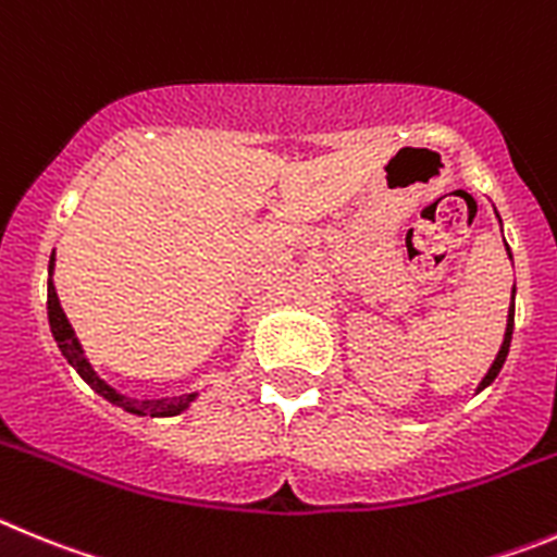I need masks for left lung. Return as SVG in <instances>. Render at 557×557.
I'll use <instances>...</instances> for the list:
<instances>
[{
    "mask_svg": "<svg viewBox=\"0 0 557 557\" xmlns=\"http://www.w3.org/2000/svg\"><path fill=\"white\" fill-rule=\"evenodd\" d=\"M497 219H499V216H497ZM499 224H503V219H499ZM503 242H505V238H503ZM505 249H508V244H505ZM508 258L513 260V255H510V249H508ZM513 294H516V283H513ZM510 335H513V308L508 310V327H505L503 347H499L497 358H494V363L488 366V372H485V377L480 380V385H478V391H474V394H480V391H483V388H488V385L494 383V380H497V374L503 372V363H505V358H508V349H510Z\"/></svg>",
    "mask_w": 557,
    "mask_h": 557,
    "instance_id": "left-lung-1",
    "label": "left lung"
}]
</instances>
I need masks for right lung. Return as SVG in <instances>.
Segmentation results:
<instances>
[{
	"label": "right lung",
	"mask_w": 557,
	"mask_h": 557,
	"mask_svg": "<svg viewBox=\"0 0 557 557\" xmlns=\"http://www.w3.org/2000/svg\"><path fill=\"white\" fill-rule=\"evenodd\" d=\"M52 274H54V252H52V258H49V283H47L49 330H52L54 341H58V349H60V352H63V358L69 360V366H72L74 372H77L79 377L85 380V383H88L94 391H97L99 397L108 399L110 405H119V408L127 410V413L154 416V419H163V416H180V413H183V410L191 408L194 399L199 397V391H194V394H183V397L135 399V397H127V394H119V391L113 388V385L104 383V380L99 377L97 372H94V366L88 363V358H85L83 344H79V341H77V335H74V327H72V324H69V319H66V313H63V308H60V299H58V290H54Z\"/></svg>",
	"instance_id": "add662e5"
}]
</instances>
